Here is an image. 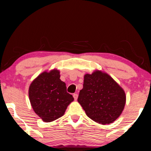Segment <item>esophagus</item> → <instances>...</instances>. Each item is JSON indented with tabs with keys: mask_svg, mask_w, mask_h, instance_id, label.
<instances>
[{
	"mask_svg": "<svg viewBox=\"0 0 151 151\" xmlns=\"http://www.w3.org/2000/svg\"><path fill=\"white\" fill-rule=\"evenodd\" d=\"M73 98H74V100H77V99H78V95L77 93H74V94L73 95Z\"/></svg>",
	"mask_w": 151,
	"mask_h": 151,
	"instance_id": "1",
	"label": "esophagus"
}]
</instances>
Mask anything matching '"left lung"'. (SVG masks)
<instances>
[{
	"instance_id": "obj_1",
	"label": "left lung",
	"mask_w": 151,
	"mask_h": 151,
	"mask_svg": "<svg viewBox=\"0 0 151 151\" xmlns=\"http://www.w3.org/2000/svg\"><path fill=\"white\" fill-rule=\"evenodd\" d=\"M78 102L87 116L102 124L113 123L122 113L126 104L123 88L111 77L101 71L85 74L83 88Z\"/></svg>"
}]
</instances>
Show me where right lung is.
Segmentation results:
<instances>
[{
	"instance_id": "right-lung-1",
	"label": "right lung",
	"mask_w": 151,
	"mask_h": 151,
	"mask_svg": "<svg viewBox=\"0 0 151 151\" xmlns=\"http://www.w3.org/2000/svg\"><path fill=\"white\" fill-rule=\"evenodd\" d=\"M57 69L40 74L29 88V97L34 112L45 122H50L65 114L68 105L73 101L67 92L65 82L60 79Z\"/></svg>"
}]
</instances>
